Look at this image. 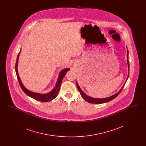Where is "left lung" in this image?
<instances>
[{
	"instance_id": "8db88e82",
	"label": "left lung",
	"mask_w": 146,
	"mask_h": 146,
	"mask_svg": "<svg viewBox=\"0 0 146 146\" xmlns=\"http://www.w3.org/2000/svg\"><path fill=\"white\" fill-rule=\"evenodd\" d=\"M128 54H129V51H128V50H127V64H128V71H129V72H128V76H127V80L129 76V58H128V57H129L128 56V55H129ZM125 84H124V85L121 88L120 90L119 91L118 93H117L116 94L111 96V97H107V98H101V99L100 98H92V97L88 96L80 89V88H79V85H78V84H77V83H76V86H77V88H78V90L79 91V92L80 93L81 96L88 102L90 103V104H104V103L108 102L111 101L112 100H113L115 97H117L118 95H119V94L121 92V91L123 90L124 86H125Z\"/></svg>"
}]
</instances>
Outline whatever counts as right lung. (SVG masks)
Listing matches in <instances>:
<instances>
[{
    "mask_svg": "<svg viewBox=\"0 0 146 146\" xmlns=\"http://www.w3.org/2000/svg\"><path fill=\"white\" fill-rule=\"evenodd\" d=\"M20 52H21V51L19 53L17 57V60H16V65H15V70H16V76H17L18 81L19 82L22 90L23 91V92L26 95L29 96V97H32L35 100L39 101H41V102H49L50 101H51L52 100L54 99L56 97V96L57 95V94H58V93L60 91L61 84L62 83L63 77L66 75V73L70 70V69L69 68H66V69H64L62 70H61V72L60 73L58 79L57 84L56 85L55 87L51 92H50L49 93H48V94H40L35 93V92H32L31 91L28 90L27 89H26L25 88V86L22 83L20 78L19 76L18 71H17V64H18Z\"/></svg>",
    "mask_w": 146,
    "mask_h": 146,
    "instance_id": "right-lung-1",
    "label": "right lung"
}]
</instances>
